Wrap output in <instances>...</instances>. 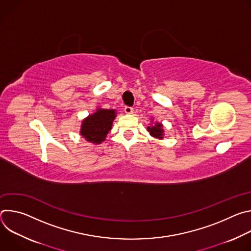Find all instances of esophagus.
<instances>
[{"instance_id": "34e87169", "label": "esophagus", "mask_w": 251, "mask_h": 251, "mask_svg": "<svg viewBox=\"0 0 251 251\" xmlns=\"http://www.w3.org/2000/svg\"><path fill=\"white\" fill-rule=\"evenodd\" d=\"M124 111L127 114H131V113H133V108H132V107H130V106H125L124 107Z\"/></svg>"}]
</instances>
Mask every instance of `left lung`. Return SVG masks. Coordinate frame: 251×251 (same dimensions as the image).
Instances as JSON below:
<instances>
[{
	"label": "left lung",
	"instance_id": "obj_1",
	"mask_svg": "<svg viewBox=\"0 0 251 251\" xmlns=\"http://www.w3.org/2000/svg\"><path fill=\"white\" fill-rule=\"evenodd\" d=\"M147 130L150 132L151 136L157 139H163L164 130H163V125L161 123H155V125L147 127Z\"/></svg>",
	"mask_w": 251,
	"mask_h": 251
}]
</instances>
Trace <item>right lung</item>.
Segmentation results:
<instances>
[{"instance_id": "right-lung-1", "label": "right lung", "mask_w": 251, "mask_h": 251, "mask_svg": "<svg viewBox=\"0 0 251 251\" xmlns=\"http://www.w3.org/2000/svg\"><path fill=\"white\" fill-rule=\"evenodd\" d=\"M115 117V110L98 108L96 112L89 115L82 121L80 128L81 136L88 142L100 144L111 130Z\"/></svg>"}]
</instances>
